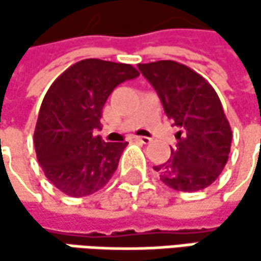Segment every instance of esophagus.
<instances>
[{
	"label": "esophagus",
	"instance_id": "1",
	"mask_svg": "<svg viewBox=\"0 0 261 261\" xmlns=\"http://www.w3.org/2000/svg\"><path fill=\"white\" fill-rule=\"evenodd\" d=\"M133 140H137V142H142V143H151V139H149V137H139V136H134Z\"/></svg>",
	"mask_w": 261,
	"mask_h": 261
}]
</instances>
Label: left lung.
Listing matches in <instances>:
<instances>
[{
    "mask_svg": "<svg viewBox=\"0 0 261 261\" xmlns=\"http://www.w3.org/2000/svg\"><path fill=\"white\" fill-rule=\"evenodd\" d=\"M160 96L165 113L180 131L171 159L154 166L160 180L180 192L208 187L227 165L231 127L212 84L174 60L137 65Z\"/></svg>",
    "mask_w": 261,
    "mask_h": 261,
    "instance_id": "8db88e82",
    "label": "left lung"
}]
</instances>
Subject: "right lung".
<instances>
[{
    "mask_svg": "<svg viewBox=\"0 0 261 261\" xmlns=\"http://www.w3.org/2000/svg\"><path fill=\"white\" fill-rule=\"evenodd\" d=\"M139 75L127 63L86 59L48 89L34 128V148L45 177L68 196H87L115 174L128 142H104L102 107L113 89Z\"/></svg>",
    "mask_w": 261,
    "mask_h": 261,
    "instance_id": "1",
    "label": "right lung"
}]
</instances>
